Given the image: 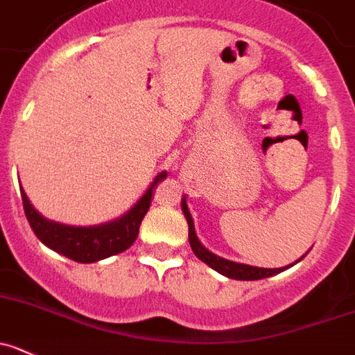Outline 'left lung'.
Masks as SVG:
<instances>
[{
  "instance_id": "8db88e82",
  "label": "left lung",
  "mask_w": 355,
  "mask_h": 355,
  "mask_svg": "<svg viewBox=\"0 0 355 355\" xmlns=\"http://www.w3.org/2000/svg\"><path fill=\"white\" fill-rule=\"evenodd\" d=\"M182 210H184L185 218H187V224H189V243H191V248H193V252L196 254L198 259H201L203 263H207L208 266L214 268L215 271L218 273L226 275L227 278H234V280H261V278H268V277H273V275L280 273V271L287 270L289 266L286 268H256V266H247V264H240V263H233V261H227L223 259V257L215 256V254L208 252L207 248L200 243L196 236V231H194V223H193V217L189 214V208L187 203H185V198L182 200ZM304 257V256H303ZM301 257V259H303ZM293 266V264H291Z\"/></svg>"
}]
</instances>
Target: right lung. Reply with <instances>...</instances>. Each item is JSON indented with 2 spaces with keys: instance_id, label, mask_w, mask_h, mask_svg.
<instances>
[{
  "instance_id": "obj_1",
  "label": "right lung",
  "mask_w": 355,
  "mask_h": 355,
  "mask_svg": "<svg viewBox=\"0 0 355 355\" xmlns=\"http://www.w3.org/2000/svg\"><path fill=\"white\" fill-rule=\"evenodd\" d=\"M164 178H166V171L159 173L147 193L144 194V198L119 220L94 227H73L52 223V220L43 218L31 207L24 191H21V196L29 226L43 243L77 263H96L105 257L124 252L125 248L135 243L141 220H144L152 203V198H154L152 194H154L155 185Z\"/></svg>"
}]
</instances>
